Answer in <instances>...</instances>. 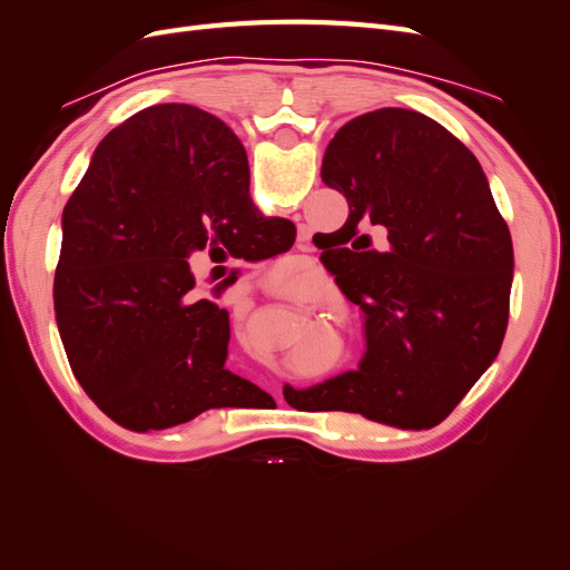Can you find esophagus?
I'll return each mask as SVG.
<instances>
[{"instance_id":"1","label":"esophagus","mask_w":570,"mask_h":570,"mask_svg":"<svg viewBox=\"0 0 570 570\" xmlns=\"http://www.w3.org/2000/svg\"><path fill=\"white\" fill-rule=\"evenodd\" d=\"M306 247H308V237L302 235V237H299V249H306Z\"/></svg>"}]
</instances>
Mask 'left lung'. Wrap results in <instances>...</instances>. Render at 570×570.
Listing matches in <instances>:
<instances>
[{"label":"left lung","instance_id":"left-lung-1","mask_svg":"<svg viewBox=\"0 0 570 570\" xmlns=\"http://www.w3.org/2000/svg\"><path fill=\"white\" fill-rule=\"evenodd\" d=\"M321 178L350 204L337 249L321 262L364 312L368 352L358 371L285 385V400L433 428L490 368L509 323L513 247L488 176L438 120L387 107L335 132Z\"/></svg>","mask_w":570,"mask_h":570}]
</instances>
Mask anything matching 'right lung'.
I'll return each mask as SVG.
<instances>
[{
	"mask_svg": "<svg viewBox=\"0 0 570 570\" xmlns=\"http://www.w3.org/2000/svg\"><path fill=\"white\" fill-rule=\"evenodd\" d=\"M61 230L59 335L111 421L147 433L262 392L226 368L228 312L195 299L187 258L258 262L297 230L256 212L245 147L220 118L189 105L130 116L97 145Z\"/></svg>",
	"mask_w": 570,
	"mask_h": 570,
	"instance_id": "add662e5",
	"label": "right lung"
}]
</instances>
